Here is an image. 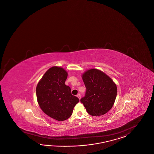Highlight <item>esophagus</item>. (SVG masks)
Here are the masks:
<instances>
[{
    "label": "esophagus",
    "instance_id": "34e87169",
    "mask_svg": "<svg viewBox=\"0 0 154 154\" xmlns=\"http://www.w3.org/2000/svg\"><path fill=\"white\" fill-rule=\"evenodd\" d=\"M77 97L79 98V100H80V99H81V94H77Z\"/></svg>",
    "mask_w": 154,
    "mask_h": 154
}]
</instances>
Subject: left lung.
Here are the masks:
<instances>
[{
    "mask_svg": "<svg viewBox=\"0 0 154 154\" xmlns=\"http://www.w3.org/2000/svg\"><path fill=\"white\" fill-rule=\"evenodd\" d=\"M86 88L81 99L87 112L94 116L105 114L112 107L117 96L116 85L109 76L97 69H91L82 75Z\"/></svg>",
    "mask_w": 154,
    "mask_h": 154,
    "instance_id": "1",
    "label": "left lung"
}]
</instances>
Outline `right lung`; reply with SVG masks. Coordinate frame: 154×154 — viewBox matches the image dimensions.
I'll use <instances>...</instances> for the list:
<instances>
[{
  "mask_svg": "<svg viewBox=\"0 0 154 154\" xmlns=\"http://www.w3.org/2000/svg\"><path fill=\"white\" fill-rule=\"evenodd\" d=\"M67 75L63 68L54 66L45 72L36 87L38 103L42 110L60 121L71 116L79 101L72 94L71 88L65 85Z\"/></svg>",
  "mask_w": 154,
  "mask_h": 154,
  "instance_id": "right-lung-1",
  "label": "right lung"
}]
</instances>
